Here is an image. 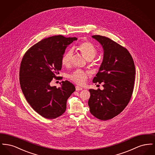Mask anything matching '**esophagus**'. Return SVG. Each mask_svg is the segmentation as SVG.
I'll return each mask as SVG.
<instances>
[{"instance_id":"esophagus-1","label":"esophagus","mask_w":155,"mask_h":155,"mask_svg":"<svg viewBox=\"0 0 155 155\" xmlns=\"http://www.w3.org/2000/svg\"><path fill=\"white\" fill-rule=\"evenodd\" d=\"M75 89H76V91H79L82 90V88L81 87H79V86H76V87H75Z\"/></svg>"}]
</instances>
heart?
Instances as JSON below:
<instances>
[{"instance_id":"obj_1","label":"heart","mask_w":155,"mask_h":155,"mask_svg":"<svg viewBox=\"0 0 155 155\" xmlns=\"http://www.w3.org/2000/svg\"><path fill=\"white\" fill-rule=\"evenodd\" d=\"M78 50L87 60H92L97 54L96 47L91 42H86L80 45ZM73 52L71 49L67 51L63 56L61 59L62 64L67 67L71 66L72 63V57ZM69 78L78 85H83L88 78V74L82 70H78L69 75Z\"/></svg>"}]
</instances>
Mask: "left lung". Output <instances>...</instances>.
I'll return each instance as SVG.
<instances>
[{
  "label": "left lung",
  "instance_id": "1",
  "mask_svg": "<svg viewBox=\"0 0 155 155\" xmlns=\"http://www.w3.org/2000/svg\"><path fill=\"white\" fill-rule=\"evenodd\" d=\"M92 38L102 46L103 57L94 83H103L104 89H89L91 113L101 120L117 116L124 109L133 94L135 68L133 58L125 48L107 37Z\"/></svg>",
  "mask_w": 155,
  "mask_h": 155
}]
</instances>
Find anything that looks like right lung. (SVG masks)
<instances>
[{
	"instance_id": "obj_1",
	"label": "right lung",
	"mask_w": 155,
	"mask_h": 155,
	"mask_svg": "<svg viewBox=\"0 0 155 155\" xmlns=\"http://www.w3.org/2000/svg\"><path fill=\"white\" fill-rule=\"evenodd\" d=\"M77 38L62 35L49 37L34 45L25 53L20 68V83L28 103L39 114L53 119L66 110L67 101L75 88L69 81L61 87L50 82L61 70V59L67 47ZM61 84V83H60Z\"/></svg>"
}]
</instances>
